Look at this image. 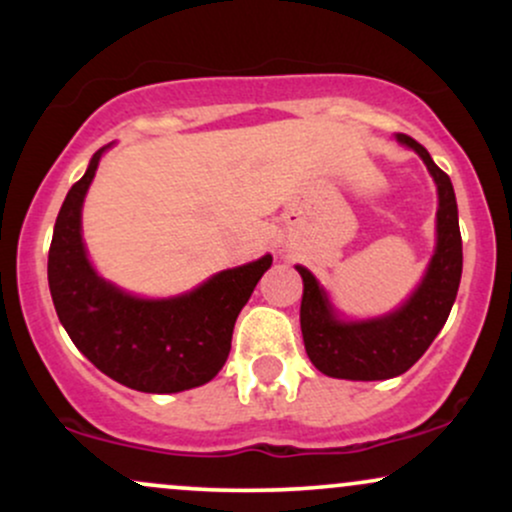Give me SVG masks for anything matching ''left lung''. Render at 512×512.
I'll use <instances>...</instances> for the list:
<instances>
[{"label": "left lung", "mask_w": 512, "mask_h": 512, "mask_svg": "<svg viewBox=\"0 0 512 512\" xmlns=\"http://www.w3.org/2000/svg\"><path fill=\"white\" fill-rule=\"evenodd\" d=\"M395 139L419 154L436 182V248L416 289L395 310L366 320L344 317L317 276L303 264H296L303 276L301 332L305 354L330 378L387 380L407 373L443 330L460 289L462 236L452 182L419 142L407 134H397Z\"/></svg>", "instance_id": "8db88e82"}]
</instances>
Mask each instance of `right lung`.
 Masks as SVG:
<instances>
[{"label":"right lung","mask_w":512,"mask_h":512,"mask_svg":"<svg viewBox=\"0 0 512 512\" xmlns=\"http://www.w3.org/2000/svg\"><path fill=\"white\" fill-rule=\"evenodd\" d=\"M103 146L64 197L48 255L57 317L76 349L115 383L151 395H173L209 383L226 363L243 305L272 267V255L221 269L195 289L146 298L103 279L81 231V211Z\"/></svg>","instance_id":"obj_1"}]
</instances>
